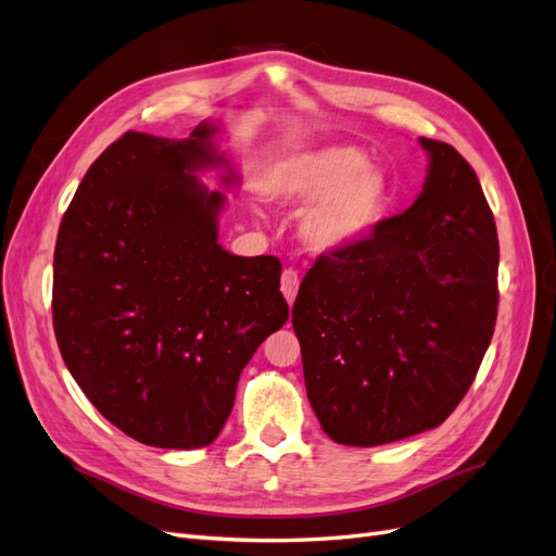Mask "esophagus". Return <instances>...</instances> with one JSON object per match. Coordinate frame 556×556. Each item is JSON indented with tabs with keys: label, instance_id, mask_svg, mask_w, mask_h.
<instances>
[{
	"label": "esophagus",
	"instance_id": "34e87169",
	"mask_svg": "<svg viewBox=\"0 0 556 556\" xmlns=\"http://www.w3.org/2000/svg\"><path fill=\"white\" fill-rule=\"evenodd\" d=\"M280 292H282L285 299H288V304H294V296L299 292V274L294 271V268H285V271H282Z\"/></svg>",
	"mask_w": 556,
	"mask_h": 556
}]
</instances>
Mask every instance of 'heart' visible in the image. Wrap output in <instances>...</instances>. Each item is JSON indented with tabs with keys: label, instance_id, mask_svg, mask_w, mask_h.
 <instances>
[{
	"label": "heart",
	"instance_id": "heart-1",
	"mask_svg": "<svg viewBox=\"0 0 556 556\" xmlns=\"http://www.w3.org/2000/svg\"><path fill=\"white\" fill-rule=\"evenodd\" d=\"M260 192L278 206H308L301 237L317 252L364 243L392 206V185L357 146L299 150L266 166Z\"/></svg>",
	"mask_w": 556,
	"mask_h": 556
}]
</instances>
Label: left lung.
<instances>
[{"label":"left lung","mask_w":556,"mask_h":556,"mask_svg":"<svg viewBox=\"0 0 556 556\" xmlns=\"http://www.w3.org/2000/svg\"><path fill=\"white\" fill-rule=\"evenodd\" d=\"M410 208L319 257L292 308L311 406L331 441L394 443L443 425L476 380L498 308V237L480 180L450 143Z\"/></svg>","instance_id":"left-lung-1"}]
</instances>
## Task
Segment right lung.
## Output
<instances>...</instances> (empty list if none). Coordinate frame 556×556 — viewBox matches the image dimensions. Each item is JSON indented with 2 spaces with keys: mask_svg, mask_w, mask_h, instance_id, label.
<instances>
[{
  "mask_svg": "<svg viewBox=\"0 0 556 556\" xmlns=\"http://www.w3.org/2000/svg\"><path fill=\"white\" fill-rule=\"evenodd\" d=\"M204 121L188 139L127 131L80 180L53 262L62 359L92 406L134 441L211 445L241 371L290 317L274 255L217 243L225 194L194 176L223 166Z\"/></svg>",
  "mask_w": 556,
  "mask_h": 556,
  "instance_id": "add662e5",
  "label": "right lung"
}]
</instances>
